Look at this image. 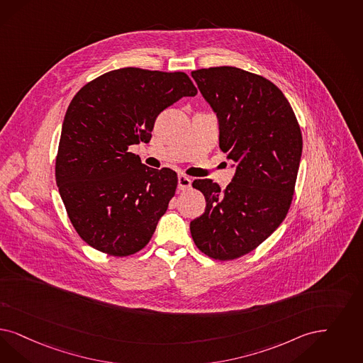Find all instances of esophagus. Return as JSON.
Masks as SVG:
<instances>
[{"mask_svg":"<svg viewBox=\"0 0 363 363\" xmlns=\"http://www.w3.org/2000/svg\"><path fill=\"white\" fill-rule=\"evenodd\" d=\"M191 186V179L186 175H178V189L179 190H188Z\"/></svg>","mask_w":363,"mask_h":363,"instance_id":"1","label":"esophagus"}]
</instances>
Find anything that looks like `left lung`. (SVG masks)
Wrapping results in <instances>:
<instances>
[{"mask_svg":"<svg viewBox=\"0 0 363 363\" xmlns=\"http://www.w3.org/2000/svg\"><path fill=\"white\" fill-rule=\"evenodd\" d=\"M203 99L217 115L220 149L236 173L221 190L196 179L205 212L190 223L197 248L216 260H233L259 247L287 216L303 140L284 94L263 76L236 67L191 72Z\"/></svg>","mask_w":363,"mask_h":363,"instance_id":"8db88e82","label":"left lung"}]
</instances>
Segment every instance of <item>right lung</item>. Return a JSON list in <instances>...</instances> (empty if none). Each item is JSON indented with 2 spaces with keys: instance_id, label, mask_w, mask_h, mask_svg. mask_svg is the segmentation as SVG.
Segmentation results:
<instances>
[{
  "instance_id": "add662e5",
  "label": "right lung",
  "mask_w": 363,
  "mask_h": 363,
  "mask_svg": "<svg viewBox=\"0 0 363 363\" xmlns=\"http://www.w3.org/2000/svg\"><path fill=\"white\" fill-rule=\"evenodd\" d=\"M197 88L184 72L134 67L82 88L64 116L56 184L72 225L111 256L146 247L177 189V173L151 169L128 146L147 143L157 116Z\"/></svg>"
}]
</instances>
